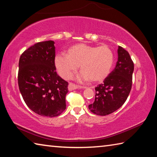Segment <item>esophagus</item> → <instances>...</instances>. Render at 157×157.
I'll return each instance as SVG.
<instances>
[{
    "instance_id": "esophagus-1",
    "label": "esophagus",
    "mask_w": 157,
    "mask_h": 157,
    "mask_svg": "<svg viewBox=\"0 0 157 157\" xmlns=\"http://www.w3.org/2000/svg\"><path fill=\"white\" fill-rule=\"evenodd\" d=\"M68 89L69 91H73V90H75V89H86V87L84 86H79L78 85H76L73 83H71L70 82L68 84Z\"/></svg>"
}]
</instances>
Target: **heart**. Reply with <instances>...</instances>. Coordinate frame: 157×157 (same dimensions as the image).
<instances>
[{"mask_svg": "<svg viewBox=\"0 0 157 157\" xmlns=\"http://www.w3.org/2000/svg\"><path fill=\"white\" fill-rule=\"evenodd\" d=\"M113 62V52L109 46L85 44L74 45L66 55H57L55 58L58 73L64 79L71 78L79 65L82 73L78 79L81 82L103 81L109 75Z\"/></svg>", "mask_w": 157, "mask_h": 157, "instance_id": "1", "label": "heart"}]
</instances>
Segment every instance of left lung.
<instances>
[{"instance_id": "left-lung-1", "label": "left lung", "mask_w": 157, "mask_h": 157, "mask_svg": "<svg viewBox=\"0 0 157 157\" xmlns=\"http://www.w3.org/2000/svg\"><path fill=\"white\" fill-rule=\"evenodd\" d=\"M133 72L134 63L129 52L118 46L116 67L103 83L95 88V100L89 105V110L98 116H107L118 109L131 91Z\"/></svg>"}]
</instances>
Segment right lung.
<instances>
[{
    "label": "right lung",
    "instance_id": "obj_1",
    "mask_svg": "<svg viewBox=\"0 0 157 157\" xmlns=\"http://www.w3.org/2000/svg\"><path fill=\"white\" fill-rule=\"evenodd\" d=\"M53 41L39 42L25 50L18 62V83L28 107L41 116L55 117L66 109L68 82L57 75Z\"/></svg>",
    "mask_w": 157,
    "mask_h": 157
}]
</instances>
